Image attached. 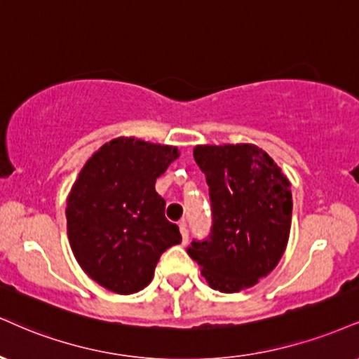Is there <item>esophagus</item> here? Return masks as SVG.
Returning a JSON list of instances; mask_svg holds the SVG:
<instances>
[{
	"mask_svg": "<svg viewBox=\"0 0 359 359\" xmlns=\"http://www.w3.org/2000/svg\"><path fill=\"white\" fill-rule=\"evenodd\" d=\"M179 229H180V234H182V244H187L189 232H187V224H185V221L179 222Z\"/></svg>",
	"mask_w": 359,
	"mask_h": 359,
	"instance_id": "34e87169",
	"label": "esophagus"
}]
</instances>
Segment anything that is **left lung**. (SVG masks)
I'll return each mask as SVG.
<instances>
[{"label":"left lung","mask_w":359,"mask_h":359,"mask_svg":"<svg viewBox=\"0 0 359 359\" xmlns=\"http://www.w3.org/2000/svg\"><path fill=\"white\" fill-rule=\"evenodd\" d=\"M194 158L209 185L212 227L207 239L192 241L189 256L212 289L252 287L286 250L291 184L278 163L252 144L197 145Z\"/></svg>","instance_id":"obj_1"}]
</instances>
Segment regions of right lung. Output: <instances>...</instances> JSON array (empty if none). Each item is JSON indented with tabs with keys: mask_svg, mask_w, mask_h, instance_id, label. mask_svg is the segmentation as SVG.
<instances>
[{
	"mask_svg": "<svg viewBox=\"0 0 359 359\" xmlns=\"http://www.w3.org/2000/svg\"><path fill=\"white\" fill-rule=\"evenodd\" d=\"M177 147L118 137L86 161L67 201L68 241L81 269L102 287L133 294L154 278L162 252L180 244L155 180Z\"/></svg>",
	"mask_w": 359,
	"mask_h": 359,
	"instance_id": "obj_1",
	"label": "right lung"
}]
</instances>
